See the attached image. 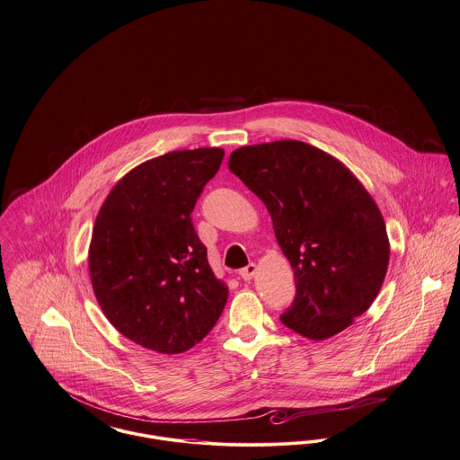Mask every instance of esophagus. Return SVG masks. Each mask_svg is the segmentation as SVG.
Wrapping results in <instances>:
<instances>
[{
	"instance_id": "34e87169",
	"label": "esophagus",
	"mask_w": 460,
	"mask_h": 460,
	"mask_svg": "<svg viewBox=\"0 0 460 460\" xmlns=\"http://www.w3.org/2000/svg\"><path fill=\"white\" fill-rule=\"evenodd\" d=\"M255 272H257V265L255 263H248L246 267H243L240 270L241 279L250 281L255 276Z\"/></svg>"
}]
</instances>
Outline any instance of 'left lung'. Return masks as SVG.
<instances>
[{
  "label": "left lung",
  "mask_w": 460,
  "mask_h": 460,
  "mask_svg": "<svg viewBox=\"0 0 460 460\" xmlns=\"http://www.w3.org/2000/svg\"><path fill=\"white\" fill-rule=\"evenodd\" d=\"M229 171L262 199L293 267L296 296L281 323L315 341L349 328L376 300L390 262L385 219L362 182L295 139L241 146Z\"/></svg>",
  "instance_id": "left-lung-1"
}]
</instances>
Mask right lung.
Wrapping results in <instances>:
<instances>
[{
    "label": "right lung",
    "instance_id": "obj_1",
    "mask_svg": "<svg viewBox=\"0 0 460 460\" xmlns=\"http://www.w3.org/2000/svg\"><path fill=\"white\" fill-rule=\"evenodd\" d=\"M222 158V148H197L146 160L111 188L94 220V296L110 324L148 350H190L227 302L191 222Z\"/></svg>",
    "mask_w": 460,
    "mask_h": 460
}]
</instances>
